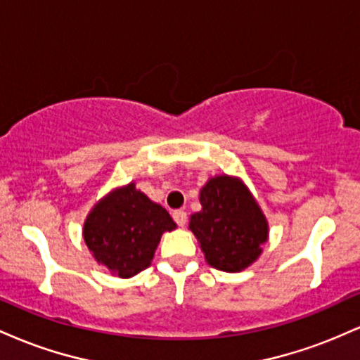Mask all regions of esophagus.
<instances>
[{
	"label": "esophagus",
	"instance_id": "esophagus-1",
	"mask_svg": "<svg viewBox=\"0 0 360 360\" xmlns=\"http://www.w3.org/2000/svg\"><path fill=\"white\" fill-rule=\"evenodd\" d=\"M172 218H174V221L177 223V225L179 226H184V223H186V212H183V210H176L174 213H172Z\"/></svg>",
	"mask_w": 360,
	"mask_h": 360
}]
</instances>
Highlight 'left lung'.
<instances>
[{"label": "left lung", "instance_id": "left-lung-1", "mask_svg": "<svg viewBox=\"0 0 360 360\" xmlns=\"http://www.w3.org/2000/svg\"><path fill=\"white\" fill-rule=\"evenodd\" d=\"M200 212L189 217L205 260L218 271L240 272L262 254L269 223L257 200L237 176H213L200 191Z\"/></svg>", "mask_w": 360, "mask_h": 360}]
</instances>
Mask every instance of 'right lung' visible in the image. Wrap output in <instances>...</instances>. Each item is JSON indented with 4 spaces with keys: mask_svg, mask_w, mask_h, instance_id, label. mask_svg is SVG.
Instances as JSON below:
<instances>
[{
    "mask_svg": "<svg viewBox=\"0 0 360 360\" xmlns=\"http://www.w3.org/2000/svg\"><path fill=\"white\" fill-rule=\"evenodd\" d=\"M172 230L176 223L167 210L131 181L111 189L91 208L82 238L94 260L111 276L128 279L150 266L162 233Z\"/></svg>",
    "mask_w": 360,
    "mask_h": 360,
    "instance_id": "right-lung-1",
    "label": "right lung"
}]
</instances>
